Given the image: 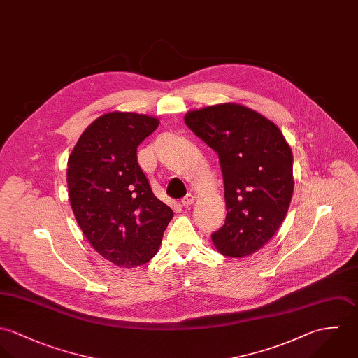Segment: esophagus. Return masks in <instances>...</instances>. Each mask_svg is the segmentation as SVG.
<instances>
[{
    "label": "esophagus",
    "instance_id": "esophagus-1",
    "mask_svg": "<svg viewBox=\"0 0 358 358\" xmlns=\"http://www.w3.org/2000/svg\"><path fill=\"white\" fill-rule=\"evenodd\" d=\"M194 202H195V196L194 195H191V194H188L184 199H182V206H185V208H189V206H192L194 205Z\"/></svg>",
    "mask_w": 358,
    "mask_h": 358
}]
</instances>
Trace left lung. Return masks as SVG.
Wrapping results in <instances>:
<instances>
[{
  "instance_id": "1",
  "label": "left lung",
  "mask_w": 358,
  "mask_h": 358,
  "mask_svg": "<svg viewBox=\"0 0 358 358\" xmlns=\"http://www.w3.org/2000/svg\"><path fill=\"white\" fill-rule=\"evenodd\" d=\"M185 124L218 155L227 215L215 249L243 257L262 249L285 218L293 194V155L281 130L239 103L191 110Z\"/></svg>"
}]
</instances>
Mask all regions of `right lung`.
Listing matches in <instances>:
<instances>
[{
  "label": "right lung",
  "mask_w": 358,
  "mask_h": 358,
  "mask_svg": "<svg viewBox=\"0 0 358 358\" xmlns=\"http://www.w3.org/2000/svg\"><path fill=\"white\" fill-rule=\"evenodd\" d=\"M159 120L110 112L81 134L68 160L73 213L91 246L110 263L133 268L159 250L173 210L159 201L138 162L137 148Z\"/></svg>",
  "instance_id": "add662e5"
}]
</instances>
